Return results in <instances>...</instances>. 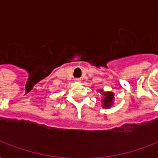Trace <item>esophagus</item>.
I'll use <instances>...</instances> for the list:
<instances>
[{
  "label": "esophagus",
  "mask_w": 158,
  "mask_h": 158,
  "mask_svg": "<svg viewBox=\"0 0 158 158\" xmlns=\"http://www.w3.org/2000/svg\"><path fill=\"white\" fill-rule=\"evenodd\" d=\"M74 81L77 82V83H79V82H81V79H74Z\"/></svg>",
  "instance_id": "34e87169"
}]
</instances>
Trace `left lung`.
<instances>
[{"label": "left lung", "mask_w": 158, "mask_h": 158, "mask_svg": "<svg viewBox=\"0 0 158 158\" xmlns=\"http://www.w3.org/2000/svg\"><path fill=\"white\" fill-rule=\"evenodd\" d=\"M98 92L102 95L101 102L102 108L104 109L110 108V106H113L114 101H115V94L112 92H104L103 89H99Z\"/></svg>", "instance_id": "left-lung-1"}]
</instances>
